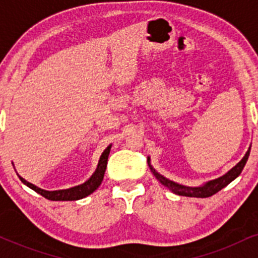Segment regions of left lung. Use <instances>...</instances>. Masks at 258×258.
Segmentation results:
<instances>
[{
  "label": "left lung",
  "mask_w": 258,
  "mask_h": 258,
  "mask_svg": "<svg viewBox=\"0 0 258 258\" xmlns=\"http://www.w3.org/2000/svg\"><path fill=\"white\" fill-rule=\"evenodd\" d=\"M250 149L251 147L248 148V150L245 154V156L242 158L238 164L234 166L232 170H229L226 174H223L222 177H218V178L209 180L206 182L205 184L200 185V186H186V185H182L178 184V183L173 182V180H170L166 177H164L162 174H160L159 172H156L155 168H154L152 165H150V158H148V165H149L150 171H152L154 176L156 177V179L160 180L161 184H164L165 186H167L171 191H173L174 194L177 195H182V197H190V198H209L212 197V195L220 191L221 189H223L224 186H227L230 182H233L239 174L241 173L242 168H244L245 164H246L248 155H250Z\"/></svg>",
  "instance_id": "obj_1"
}]
</instances>
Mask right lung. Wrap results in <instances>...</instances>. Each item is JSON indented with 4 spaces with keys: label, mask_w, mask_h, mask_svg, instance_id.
I'll use <instances>...</instances> for the list:
<instances>
[{
    "label": "right lung",
    "mask_w": 258,
    "mask_h": 258,
    "mask_svg": "<svg viewBox=\"0 0 258 258\" xmlns=\"http://www.w3.org/2000/svg\"><path fill=\"white\" fill-rule=\"evenodd\" d=\"M110 149H111V144L106 148L104 152H103L102 156H100L99 159L98 166H97L96 171H94V173L92 174L90 178L86 180L85 183H82V184L73 186V188H69V189H60V190H52V191L44 190V189L38 188V186L34 185L32 183L25 180L18 173L17 174L19 176L20 180H22L25 185H28L29 188L32 189V190H35L36 193L42 195V197L46 198V199L52 200V201L79 200V199H82V198L88 197V195L93 193V191L100 185L106 170V164H108V156H109V153H110Z\"/></svg>",
    "instance_id": "right-lung-1"
}]
</instances>
